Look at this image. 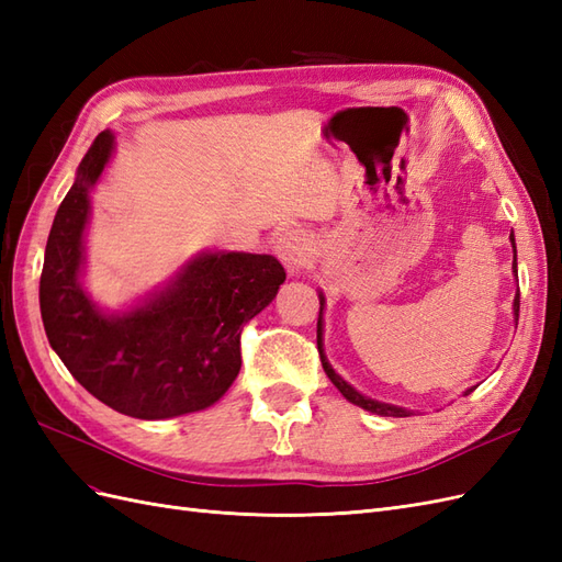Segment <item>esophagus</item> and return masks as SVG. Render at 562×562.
Here are the masks:
<instances>
[{"label":"esophagus","instance_id":"esophagus-1","mask_svg":"<svg viewBox=\"0 0 562 562\" xmlns=\"http://www.w3.org/2000/svg\"><path fill=\"white\" fill-rule=\"evenodd\" d=\"M274 252H277V258L285 265V269L291 271V274H297V271L307 267L312 260L310 234L300 227H291V229L281 232L277 244H274Z\"/></svg>","mask_w":562,"mask_h":562}]
</instances>
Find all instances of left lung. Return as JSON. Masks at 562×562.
<instances>
[{
    "mask_svg": "<svg viewBox=\"0 0 562 562\" xmlns=\"http://www.w3.org/2000/svg\"><path fill=\"white\" fill-rule=\"evenodd\" d=\"M508 239H512V248H514V277H516V281H518L516 236H514V232H512V236H508ZM318 302H321V310H318V323H316V345H318V353H321L323 370H326L328 380L337 386L339 394H342L349 403L363 407V411H368V413H375V415H382V417H411V415H413V411H405V407H398V405H391V403H382V401H375V398H368V396H363V394H361V391H356V389H353L345 378H339V375H337L335 368H333V366H330V361L326 359V349H323V304H326V297H323V293H318ZM518 310H520V293H516V297H514V318H516V326H518ZM475 386H479V384H475ZM475 386L467 389V391H464V396H469Z\"/></svg>",
    "mask_w": 562,
    "mask_h": 562,
    "instance_id": "obj_1",
    "label": "left lung"
}]
</instances>
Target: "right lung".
<instances>
[{"mask_svg": "<svg viewBox=\"0 0 562 562\" xmlns=\"http://www.w3.org/2000/svg\"><path fill=\"white\" fill-rule=\"evenodd\" d=\"M112 155L114 135L103 131L54 217L40 281L48 345L116 413L171 419L206 411L239 375L241 330L277 297L285 271L274 255L206 250L128 310L100 307L81 277L91 192Z\"/></svg>", "mask_w": 562, "mask_h": 562, "instance_id": "right-lung-1", "label": "right lung"}]
</instances>
